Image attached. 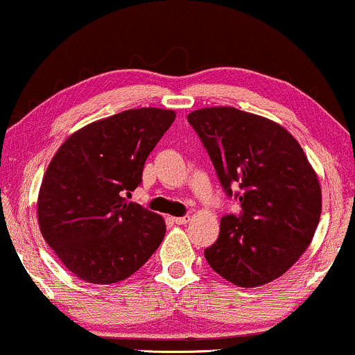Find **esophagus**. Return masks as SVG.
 I'll use <instances>...</instances> for the list:
<instances>
[{
	"label": "esophagus",
	"instance_id": "1",
	"mask_svg": "<svg viewBox=\"0 0 355 355\" xmlns=\"http://www.w3.org/2000/svg\"><path fill=\"white\" fill-rule=\"evenodd\" d=\"M189 221H191V216L189 215L174 218V223H176V225H186V223H189Z\"/></svg>",
	"mask_w": 355,
	"mask_h": 355
}]
</instances>
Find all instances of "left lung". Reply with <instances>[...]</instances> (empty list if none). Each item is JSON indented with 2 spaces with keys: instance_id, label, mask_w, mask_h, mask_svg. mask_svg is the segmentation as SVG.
Here are the masks:
<instances>
[{
  "instance_id": "obj_1",
  "label": "left lung",
  "mask_w": 355,
  "mask_h": 355,
  "mask_svg": "<svg viewBox=\"0 0 355 355\" xmlns=\"http://www.w3.org/2000/svg\"><path fill=\"white\" fill-rule=\"evenodd\" d=\"M239 215L221 218L208 265L241 288L270 283L307 249L322 213V189L302 147L284 128L231 106L187 116Z\"/></svg>"
}]
</instances>
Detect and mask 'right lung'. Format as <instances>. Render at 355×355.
Segmentation results:
<instances>
[{"label":"right lung","mask_w":355,"mask_h":355,"mask_svg":"<svg viewBox=\"0 0 355 355\" xmlns=\"http://www.w3.org/2000/svg\"><path fill=\"white\" fill-rule=\"evenodd\" d=\"M173 110H128L95 121L61 145L43 176V239L77 278L113 284L134 275L162 244L166 225L128 202L144 164L174 123Z\"/></svg>","instance_id":"right-lung-1"}]
</instances>
